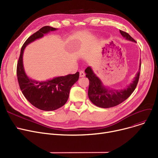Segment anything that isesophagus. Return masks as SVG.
Here are the masks:
<instances>
[{
  "instance_id": "1",
  "label": "esophagus",
  "mask_w": 158,
  "mask_h": 158,
  "mask_svg": "<svg viewBox=\"0 0 158 158\" xmlns=\"http://www.w3.org/2000/svg\"><path fill=\"white\" fill-rule=\"evenodd\" d=\"M85 72H84V71H80V72H79V76L81 77H85Z\"/></svg>"
}]
</instances>
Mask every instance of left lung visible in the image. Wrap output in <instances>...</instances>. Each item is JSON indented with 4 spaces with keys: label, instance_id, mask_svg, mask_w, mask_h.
I'll return each instance as SVG.
<instances>
[{
    "label": "left lung",
    "instance_id": "obj_1",
    "mask_svg": "<svg viewBox=\"0 0 158 158\" xmlns=\"http://www.w3.org/2000/svg\"><path fill=\"white\" fill-rule=\"evenodd\" d=\"M120 32L122 36L126 40L136 42V41L128 33L121 30H120ZM140 70L141 60L139 70L132 83H130L127 88L114 89L106 88L100 79L94 73L92 68L88 66L85 70V73L86 77L88 78L89 82L88 92L89 100L95 106L102 107V108H109V107H114L121 104L126 100L136 88L139 77Z\"/></svg>",
    "mask_w": 158,
    "mask_h": 158
}]
</instances>
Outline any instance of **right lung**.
I'll return each instance as SVG.
<instances>
[{
    "label": "right lung",
    "mask_w": 158,
    "mask_h": 158,
    "mask_svg": "<svg viewBox=\"0 0 158 158\" xmlns=\"http://www.w3.org/2000/svg\"><path fill=\"white\" fill-rule=\"evenodd\" d=\"M57 29L44 26L29 36L22 47L16 67V75L20 88L27 100L38 109L54 111L64 105L67 101L71 87L79 77V72L57 77L46 81H38L27 77L23 65V53L26 47L45 34Z\"/></svg>",
    "instance_id": "add662e5"
}]
</instances>
